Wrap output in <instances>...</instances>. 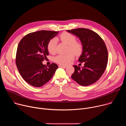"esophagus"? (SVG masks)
<instances>
[{
  "mask_svg": "<svg viewBox=\"0 0 126 126\" xmlns=\"http://www.w3.org/2000/svg\"><path fill=\"white\" fill-rule=\"evenodd\" d=\"M59 67H62V68H66V67H67V66H66V65H59Z\"/></svg>",
  "mask_w": 126,
  "mask_h": 126,
  "instance_id": "34e87169",
  "label": "esophagus"
}]
</instances>
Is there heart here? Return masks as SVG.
Masks as SVG:
<instances>
[{
  "instance_id": "b5f03b06",
  "label": "heart",
  "mask_w": 126,
  "mask_h": 126,
  "mask_svg": "<svg viewBox=\"0 0 126 126\" xmlns=\"http://www.w3.org/2000/svg\"><path fill=\"white\" fill-rule=\"evenodd\" d=\"M59 38L62 41L69 45V51L72 52H70L66 54L58 55L54 58V61L61 65H66L74 58V52L76 55H79L82 52L83 45L81 43L76 41L77 39L75 36L69 32H64L62 33L59 36ZM56 45L57 39L55 38L51 39L47 45V50L52 54H55L56 51Z\"/></svg>"
}]
</instances>
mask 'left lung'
Returning a JSON list of instances; mask_svg holds the SVG:
<instances>
[{
    "mask_svg": "<svg viewBox=\"0 0 126 126\" xmlns=\"http://www.w3.org/2000/svg\"><path fill=\"white\" fill-rule=\"evenodd\" d=\"M68 32L78 37L83 45V52L79 59L85 62L81 69L74 65L71 78L81 86H86L97 81L104 73L108 60V53L102 38L95 32L87 28H77Z\"/></svg>",
    "mask_w": 126,
    "mask_h": 126,
    "instance_id": "8db88e82",
    "label": "left lung"
}]
</instances>
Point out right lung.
Wrapping results in <instances>:
<instances>
[{"label": "right lung", "mask_w": 126, "mask_h": 126, "mask_svg": "<svg viewBox=\"0 0 126 126\" xmlns=\"http://www.w3.org/2000/svg\"><path fill=\"white\" fill-rule=\"evenodd\" d=\"M59 31L40 30L26 35L18 45L15 62L23 79L30 85L40 87L53 77L58 65L42 64L49 55L47 45Z\"/></svg>", "instance_id": "1"}]
</instances>
